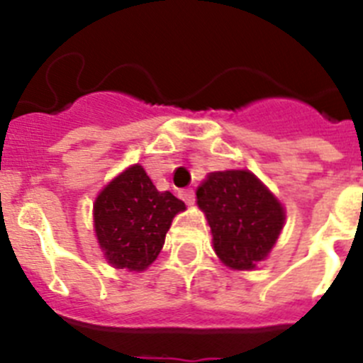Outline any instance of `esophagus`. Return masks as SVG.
I'll use <instances>...</instances> for the list:
<instances>
[{
    "instance_id": "esophagus-1",
    "label": "esophagus",
    "mask_w": 363,
    "mask_h": 363,
    "mask_svg": "<svg viewBox=\"0 0 363 363\" xmlns=\"http://www.w3.org/2000/svg\"><path fill=\"white\" fill-rule=\"evenodd\" d=\"M179 196L184 198V201L187 205L194 203V191H192V189H184V191L179 192Z\"/></svg>"
}]
</instances>
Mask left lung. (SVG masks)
<instances>
[{"mask_svg":"<svg viewBox=\"0 0 363 363\" xmlns=\"http://www.w3.org/2000/svg\"><path fill=\"white\" fill-rule=\"evenodd\" d=\"M214 251L230 269H255L284 227V207L249 171L211 172L196 191Z\"/></svg>","mask_w":363,"mask_h":363,"instance_id":"left-lung-1","label":"left lung"}]
</instances>
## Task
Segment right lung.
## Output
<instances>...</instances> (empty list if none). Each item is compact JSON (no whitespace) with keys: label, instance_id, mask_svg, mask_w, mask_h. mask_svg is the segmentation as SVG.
Masks as SVG:
<instances>
[{"label":"right lung","instance_id":"right-lung-1","mask_svg":"<svg viewBox=\"0 0 363 363\" xmlns=\"http://www.w3.org/2000/svg\"><path fill=\"white\" fill-rule=\"evenodd\" d=\"M185 203L154 187L142 165H133L101 191L94 227L108 264L143 271L158 258L171 221Z\"/></svg>","mask_w":363,"mask_h":363}]
</instances>
